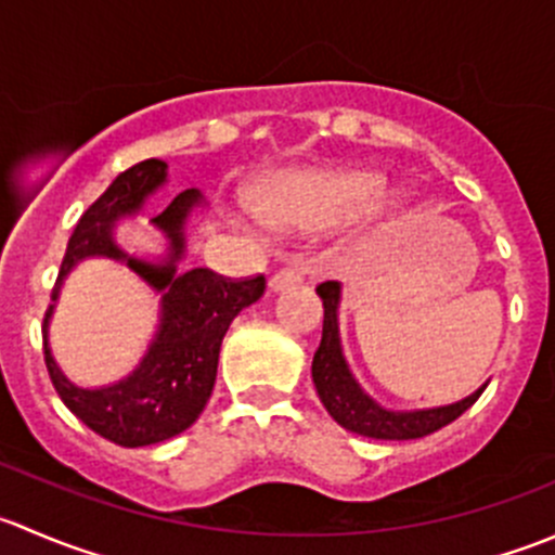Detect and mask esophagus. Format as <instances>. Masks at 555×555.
<instances>
[{"mask_svg":"<svg viewBox=\"0 0 555 555\" xmlns=\"http://www.w3.org/2000/svg\"><path fill=\"white\" fill-rule=\"evenodd\" d=\"M295 284H300V273L295 268H282V271H276L268 279V289L271 293H284V289L295 287Z\"/></svg>","mask_w":555,"mask_h":555,"instance_id":"esophagus-1","label":"esophagus"}]
</instances>
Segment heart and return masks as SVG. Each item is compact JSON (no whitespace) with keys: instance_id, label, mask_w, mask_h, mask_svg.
<instances>
[{"instance_id":"b5f03b06","label":"heart","mask_w":555,"mask_h":555,"mask_svg":"<svg viewBox=\"0 0 555 555\" xmlns=\"http://www.w3.org/2000/svg\"><path fill=\"white\" fill-rule=\"evenodd\" d=\"M255 209L271 228L309 231L324 228L351 211H395V195L384 193L382 179L357 171H289L262 184Z\"/></svg>"}]
</instances>
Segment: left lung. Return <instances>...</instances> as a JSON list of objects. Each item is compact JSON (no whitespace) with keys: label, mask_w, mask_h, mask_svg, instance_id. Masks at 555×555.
<instances>
[{"label":"left lung","mask_w":555,"mask_h":555,"mask_svg":"<svg viewBox=\"0 0 555 555\" xmlns=\"http://www.w3.org/2000/svg\"><path fill=\"white\" fill-rule=\"evenodd\" d=\"M319 298L324 306V324H322V344L311 362V376L317 395L322 405L327 408L330 416L349 433L362 435V438L376 440H416L424 435L438 433L440 427L451 424L453 418L462 416L480 395L486 384L478 391H473L464 400L443 408H427V411H386L373 397L362 391L357 378L351 376L349 365L344 360L338 338V304H340V284L322 282L317 287Z\"/></svg>","instance_id":"8db88e82"}]
</instances>
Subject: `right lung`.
<instances>
[{
    "label": "right lung",
    "mask_w": 555,
    "mask_h": 555,
    "mask_svg": "<svg viewBox=\"0 0 555 555\" xmlns=\"http://www.w3.org/2000/svg\"><path fill=\"white\" fill-rule=\"evenodd\" d=\"M166 169L169 166L158 158L142 160L122 171L104 190L102 198L88 206L72 233L53 287L55 300L61 282L77 262L86 257H109L126 262L155 293H164L158 333L137 371L102 389H82L72 384L55 365L48 346V319L53 306L44 313V365L55 391L86 427L122 449L164 443L184 433L201 416L215 389L217 360L228 327L238 311L266 293L262 273L249 279H225L209 268L177 273V260L184 251V222L193 206L201 204L198 190L179 193L160 215L150 220L169 238V257L164 262L139 260L115 244V222L142 211L144 201L166 182Z\"/></svg>",
    "instance_id": "1"
}]
</instances>
